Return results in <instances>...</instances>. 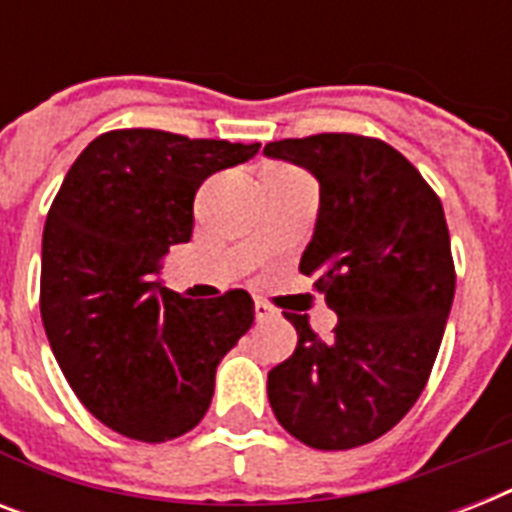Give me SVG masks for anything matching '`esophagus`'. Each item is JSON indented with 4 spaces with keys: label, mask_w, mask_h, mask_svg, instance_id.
I'll list each match as a JSON object with an SVG mask.
<instances>
[{
    "label": "esophagus",
    "mask_w": 512,
    "mask_h": 512,
    "mask_svg": "<svg viewBox=\"0 0 512 512\" xmlns=\"http://www.w3.org/2000/svg\"><path fill=\"white\" fill-rule=\"evenodd\" d=\"M273 316H276V311H273L271 305L263 303V300H257V303H255V319L265 321V319H273Z\"/></svg>",
    "instance_id": "1"
}]
</instances>
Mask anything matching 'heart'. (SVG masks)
Listing matches in <instances>:
<instances>
[{
    "mask_svg": "<svg viewBox=\"0 0 512 512\" xmlns=\"http://www.w3.org/2000/svg\"><path fill=\"white\" fill-rule=\"evenodd\" d=\"M271 170H289V167H271Z\"/></svg>",
    "mask_w": 512,
    "mask_h": 512,
    "instance_id": "b5f03b06",
    "label": "heart"
}]
</instances>
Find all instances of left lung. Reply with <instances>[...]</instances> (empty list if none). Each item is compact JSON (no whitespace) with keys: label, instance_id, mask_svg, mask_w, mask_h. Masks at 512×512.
<instances>
[{"label":"left lung","instance_id":"obj_1","mask_svg":"<svg viewBox=\"0 0 512 512\" xmlns=\"http://www.w3.org/2000/svg\"><path fill=\"white\" fill-rule=\"evenodd\" d=\"M319 180L300 271L337 313L332 340L284 313L295 353L268 372L281 428L324 452L364 446L401 422L430 377L454 300L444 207L396 148L350 132L268 143Z\"/></svg>","mask_w":512,"mask_h":512}]
</instances>
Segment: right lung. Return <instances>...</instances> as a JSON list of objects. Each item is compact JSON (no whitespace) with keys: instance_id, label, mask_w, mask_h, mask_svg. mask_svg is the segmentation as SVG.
<instances>
[{"instance_id":"obj_1","label":"right lung","mask_w":512,"mask_h":512,"mask_svg":"<svg viewBox=\"0 0 512 512\" xmlns=\"http://www.w3.org/2000/svg\"><path fill=\"white\" fill-rule=\"evenodd\" d=\"M260 143L162 130L103 132L71 164L47 212L39 308L76 398L103 425L162 444L196 428L220 358L255 321L244 289L188 300L154 281L193 231V196Z\"/></svg>"}]
</instances>
